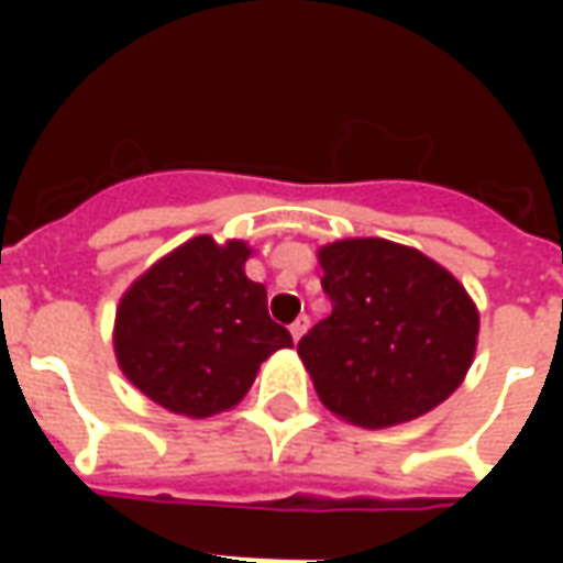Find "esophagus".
<instances>
[{"label": "esophagus", "mask_w": 563, "mask_h": 563, "mask_svg": "<svg viewBox=\"0 0 563 563\" xmlns=\"http://www.w3.org/2000/svg\"><path fill=\"white\" fill-rule=\"evenodd\" d=\"M307 325H310V319H307V317L295 319L292 325H289V331H292V341H301V334L307 331Z\"/></svg>", "instance_id": "obj_1"}]
</instances>
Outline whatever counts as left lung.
<instances>
[{
  "label": "left lung",
  "instance_id": "obj_1",
  "mask_svg": "<svg viewBox=\"0 0 563 563\" xmlns=\"http://www.w3.org/2000/svg\"><path fill=\"white\" fill-rule=\"evenodd\" d=\"M319 265L331 313L298 341V355L331 413L389 428L459 389L479 317L446 268L383 238L322 246Z\"/></svg>",
  "mask_w": 563,
  "mask_h": 563
}]
</instances>
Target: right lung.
<instances>
[{"mask_svg": "<svg viewBox=\"0 0 563 563\" xmlns=\"http://www.w3.org/2000/svg\"><path fill=\"white\" fill-rule=\"evenodd\" d=\"M250 250L201 234L132 283L117 310V362L147 398L180 416L229 410L258 365L292 334L268 317V292L244 274Z\"/></svg>", "mask_w": 563, "mask_h": 563, "instance_id": "1", "label": "right lung"}]
</instances>
